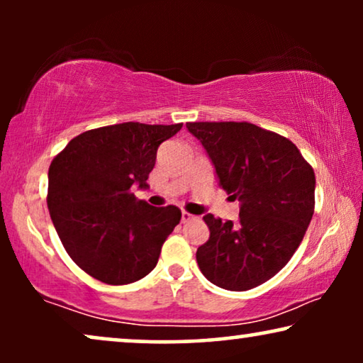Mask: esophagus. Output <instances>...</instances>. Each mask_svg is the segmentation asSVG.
<instances>
[{
	"instance_id": "obj_1",
	"label": "esophagus",
	"mask_w": 363,
	"mask_h": 363,
	"mask_svg": "<svg viewBox=\"0 0 363 363\" xmlns=\"http://www.w3.org/2000/svg\"><path fill=\"white\" fill-rule=\"evenodd\" d=\"M195 215H191V213L188 211H182V223H188V221H193L195 220Z\"/></svg>"
}]
</instances>
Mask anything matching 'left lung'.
<instances>
[{
	"mask_svg": "<svg viewBox=\"0 0 363 363\" xmlns=\"http://www.w3.org/2000/svg\"><path fill=\"white\" fill-rule=\"evenodd\" d=\"M218 185L240 200V220L205 215L210 240L196 251L208 281L247 291L269 281L299 247L314 215L315 175L286 137L250 122H188Z\"/></svg>",
	"mask_w": 363,
	"mask_h": 363,
	"instance_id": "left-lung-1",
	"label": "left lung"
}]
</instances>
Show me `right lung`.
Listing matches in <instances>:
<instances>
[{
    "mask_svg": "<svg viewBox=\"0 0 363 363\" xmlns=\"http://www.w3.org/2000/svg\"><path fill=\"white\" fill-rule=\"evenodd\" d=\"M183 123L99 127L74 137L49 167L48 208L71 259L97 281L130 284L157 266L182 220L177 206H150L132 186H148L157 150Z\"/></svg>",
    "mask_w": 363,
    "mask_h": 363,
    "instance_id": "add662e5",
    "label": "right lung"
}]
</instances>
